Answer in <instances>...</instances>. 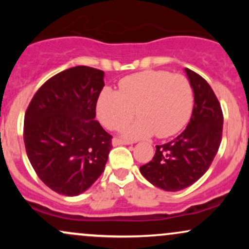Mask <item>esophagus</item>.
Here are the masks:
<instances>
[{
	"instance_id": "34e87169",
	"label": "esophagus",
	"mask_w": 249,
	"mask_h": 249,
	"mask_svg": "<svg viewBox=\"0 0 249 249\" xmlns=\"http://www.w3.org/2000/svg\"><path fill=\"white\" fill-rule=\"evenodd\" d=\"M130 144H131V142L123 141V139H119V138H113L112 139L113 146H118V145H130Z\"/></svg>"
}]
</instances>
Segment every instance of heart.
I'll return each instance as SVG.
<instances>
[{
  "label": "heart",
  "instance_id": "obj_1",
  "mask_svg": "<svg viewBox=\"0 0 249 249\" xmlns=\"http://www.w3.org/2000/svg\"><path fill=\"white\" fill-rule=\"evenodd\" d=\"M192 105V89L184 76L151 70L125 77L119 92L105 88L97 101V116L105 127L115 130L136 109L140 118L121 127L123 136L138 139L154 133L166 138L186 125Z\"/></svg>",
  "mask_w": 249,
  "mask_h": 249
}]
</instances>
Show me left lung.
<instances>
[{"mask_svg": "<svg viewBox=\"0 0 249 249\" xmlns=\"http://www.w3.org/2000/svg\"><path fill=\"white\" fill-rule=\"evenodd\" d=\"M193 90L194 105L186 128L173 141L157 145L153 159L139 168L153 186L167 192L181 191L206 173L222 138L221 107L208 83L185 68Z\"/></svg>", "mask_w": 249, "mask_h": 249, "instance_id": "8db88e82", "label": "left lung"}]
</instances>
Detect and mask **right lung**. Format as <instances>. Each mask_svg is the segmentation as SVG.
<instances>
[{
  "label": "right lung",
  "mask_w": 249,
  "mask_h": 249,
  "mask_svg": "<svg viewBox=\"0 0 249 249\" xmlns=\"http://www.w3.org/2000/svg\"><path fill=\"white\" fill-rule=\"evenodd\" d=\"M104 71H62L39 88L24 116L23 138L31 166L56 193L79 196L104 172L112 137L96 121Z\"/></svg>",
  "instance_id": "obj_1"
}]
</instances>
